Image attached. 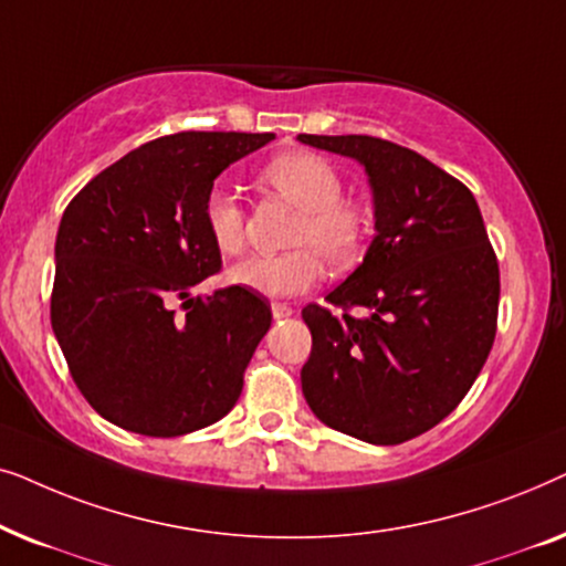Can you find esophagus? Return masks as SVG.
I'll list each match as a JSON object with an SVG mask.
<instances>
[{
	"label": "esophagus",
	"mask_w": 566,
	"mask_h": 566,
	"mask_svg": "<svg viewBox=\"0 0 566 566\" xmlns=\"http://www.w3.org/2000/svg\"><path fill=\"white\" fill-rule=\"evenodd\" d=\"M270 308H273V319H289V316L293 314V308L289 304H281V301H275Z\"/></svg>",
	"instance_id": "esophagus-1"
}]
</instances>
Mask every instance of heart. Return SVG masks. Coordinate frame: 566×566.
<instances>
[{
  "label": "heart",
  "instance_id": "obj_1",
  "mask_svg": "<svg viewBox=\"0 0 566 566\" xmlns=\"http://www.w3.org/2000/svg\"><path fill=\"white\" fill-rule=\"evenodd\" d=\"M270 188L298 208L291 244L283 254H252L229 270V281L260 296H296L329 268H347L360 258L368 237V216L360 206L343 200V177L327 159L312 151H289L275 157L262 172ZM203 223L211 242L223 254L244 247V211L234 192L223 185L208 190Z\"/></svg>",
  "mask_w": 566,
  "mask_h": 566
}]
</instances>
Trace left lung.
<instances>
[{
    "instance_id": "8db88e82",
    "label": "left lung",
    "mask_w": 566,
    "mask_h": 566,
    "mask_svg": "<svg viewBox=\"0 0 566 566\" xmlns=\"http://www.w3.org/2000/svg\"><path fill=\"white\" fill-rule=\"evenodd\" d=\"M366 169L374 229L329 308L308 304L301 389L332 430L397 446L436 428L476 381L497 329L500 268L474 196L405 146L374 136H298ZM347 305L367 308L350 317Z\"/></svg>"
}]
</instances>
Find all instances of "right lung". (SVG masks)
Masks as SVG:
<instances>
[{"instance_id":"add662e5","label":"right lung","mask_w":566,"mask_h":566,"mask_svg":"<svg viewBox=\"0 0 566 566\" xmlns=\"http://www.w3.org/2000/svg\"><path fill=\"white\" fill-rule=\"evenodd\" d=\"M273 134L185 130L103 169L66 206L56 234L51 327L74 384L123 430L175 438L231 412L270 306L239 289L190 298L221 268L203 203L229 165ZM188 297L186 314L168 301Z\"/></svg>"}]
</instances>
